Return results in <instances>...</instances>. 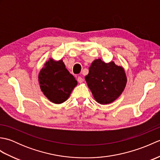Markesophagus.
Returning <instances> with one entry per match:
<instances>
[{
    "instance_id": "obj_1",
    "label": "esophagus",
    "mask_w": 160,
    "mask_h": 160,
    "mask_svg": "<svg viewBox=\"0 0 160 160\" xmlns=\"http://www.w3.org/2000/svg\"><path fill=\"white\" fill-rule=\"evenodd\" d=\"M78 82H80V83H82L83 81H84V79L83 78H82V77H80V76H79L78 78Z\"/></svg>"
}]
</instances>
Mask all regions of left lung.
Listing matches in <instances>:
<instances>
[{"label":"left lung","instance_id":"8db88e82","mask_svg":"<svg viewBox=\"0 0 160 160\" xmlns=\"http://www.w3.org/2000/svg\"><path fill=\"white\" fill-rule=\"evenodd\" d=\"M85 80L95 100L101 104L113 102L123 92L127 84L123 68L114 62L106 63L101 59L91 63Z\"/></svg>","mask_w":160,"mask_h":160}]
</instances>
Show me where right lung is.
<instances>
[{"label": "right lung", "instance_id": "obj_1", "mask_svg": "<svg viewBox=\"0 0 160 160\" xmlns=\"http://www.w3.org/2000/svg\"><path fill=\"white\" fill-rule=\"evenodd\" d=\"M38 81L44 95L55 104L66 101L78 83L62 60L55 61L52 58L40 71Z\"/></svg>", "mask_w": 160, "mask_h": 160}]
</instances>
